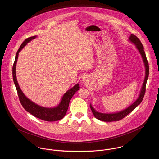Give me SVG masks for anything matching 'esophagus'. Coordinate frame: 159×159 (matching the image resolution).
Listing matches in <instances>:
<instances>
[{"label":"esophagus","mask_w":159,"mask_h":159,"mask_svg":"<svg viewBox=\"0 0 159 159\" xmlns=\"http://www.w3.org/2000/svg\"><path fill=\"white\" fill-rule=\"evenodd\" d=\"M87 80H88V76H83V81H84V82H85V81H87Z\"/></svg>","instance_id":"34e87169"}]
</instances>
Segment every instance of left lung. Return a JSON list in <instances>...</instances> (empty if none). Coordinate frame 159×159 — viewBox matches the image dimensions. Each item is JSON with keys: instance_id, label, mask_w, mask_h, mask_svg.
<instances>
[{"instance_id": "left-lung-1", "label": "left lung", "mask_w": 159, "mask_h": 159, "mask_svg": "<svg viewBox=\"0 0 159 159\" xmlns=\"http://www.w3.org/2000/svg\"><path fill=\"white\" fill-rule=\"evenodd\" d=\"M129 40L132 42L134 45L136 46V49L139 51V54L141 56V57L143 59V61L144 62V67H145V77L144 80L143 84L142 85L141 89L140 90V92L139 94V96L138 98L134 102L132 105H130L129 107H128L127 108L119 111V112H116L113 113H100L98 111H97L92 106V105L90 104V107H91L92 112L95 116V118L97 119L104 121V122H113V121H118L122 119H123L124 117H125L127 115L129 114L138 105L140 104V103L142 102L145 91H146V82L149 76V64L148 62L146 59V54L144 51V47L141 43L140 40L139 39L135 36L134 34H131L130 36L129 37Z\"/></svg>"}]
</instances>
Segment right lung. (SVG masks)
Segmentation results:
<instances>
[{"instance_id":"1","label":"right lung","mask_w":159,"mask_h":159,"mask_svg":"<svg viewBox=\"0 0 159 159\" xmlns=\"http://www.w3.org/2000/svg\"><path fill=\"white\" fill-rule=\"evenodd\" d=\"M36 37L37 36L35 35V36H33V37L26 39L23 42V43L21 44V45L20 46L19 49L18 50L15 56V62L13 66V79L17 90L20 102L23 108L27 112L34 116L35 117L45 121H48V122L57 121L60 119H62L66 114L68 110L70 101L72 98V97L73 96V95L75 93V92L79 90L80 85L78 83H77L73 88H71V89H70L69 90L67 91L62 97L61 101L60 102L59 104L53 108H46V107L40 106L35 103L32 101H31L24 94L23 91L21 89L18 84L17 78H16V63H17L20 52L29 42H30L32 40L35 39Z\"/></svg>"}]
</instances>
